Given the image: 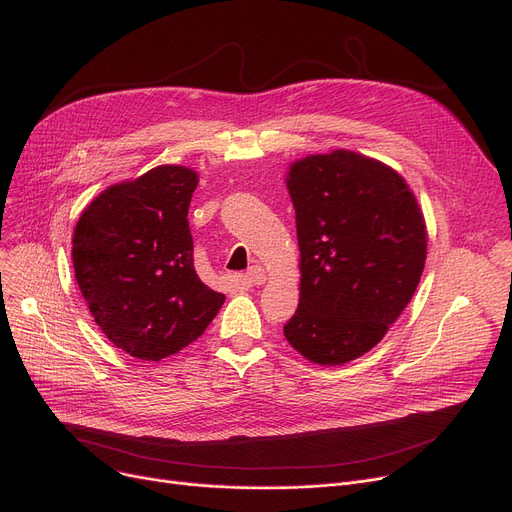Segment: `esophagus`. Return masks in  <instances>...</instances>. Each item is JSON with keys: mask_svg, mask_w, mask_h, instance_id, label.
Listing matches in <instances>:
<instances>
[{"mask_svg": "<svg viewBox=\"0 0 512 512\" xmlns=\"http://www.w3.org/2000/svg\"><path fill=\"white\" fill-rule=\"evenodd\" d=\"M242 280H245V284H249V286H261L265 282L263 267L261 265H253L251 270L245 276H242Z\"/></svg>", "mask_w": 512, "mask_h": 512, "instance_id": "1", "label": "esophagus"}]
</instances>
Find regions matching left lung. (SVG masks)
Here are the masks:
<instances>
[{
  "label": "left lung",
  "mask_w": 512,
  "mask_h": 512,
  "mask_svg": "<svg viewBox=\"0 0 512 512\" xmlns=\"http://www.w3.org/2000/svg\"><path fill=\"white\" fill-rule=\"evenodd\" d=\"M301 249V301L286 340L319 365L378 344L421 280L427 234L407 182L353 151L311 155L286 178Z\"/></svg>",
  "instance_id": "1"
}]
</instances>
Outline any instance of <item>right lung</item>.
<instances>
[{"instance_id":"obj_1","label":"right lung","mask_w":512,"mask_h":512,"mask_svg":"<svg viewBox=\"0 0 512 512\" xmlns=\"http://www.w3.org/2000/svg\"><path fill=\"white\" fill-rule=\"evenodd\" d=\"M197 182L182 166L153 168L103 191L74 230V274L91 315L143 361L195 342L226 301L195 270L186 215Z\"/></svg>"}]
</instances>
